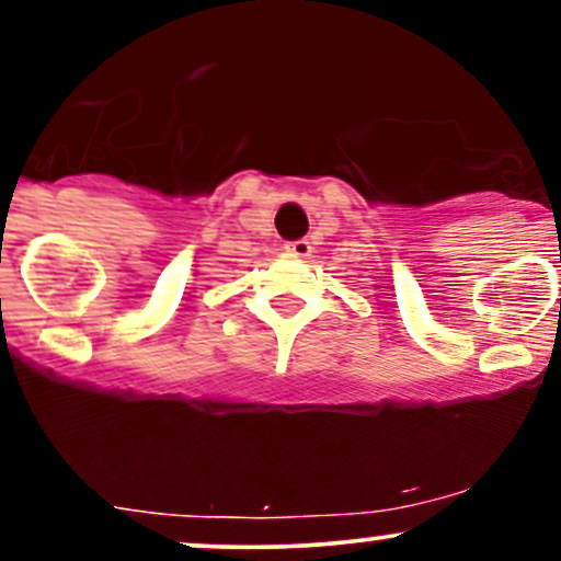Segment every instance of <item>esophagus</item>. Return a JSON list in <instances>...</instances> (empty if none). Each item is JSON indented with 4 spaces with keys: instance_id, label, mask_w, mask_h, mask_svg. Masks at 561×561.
Wrapping results in <instances>:
<instances>
[{
    "instance_id": "esophagus-1",
    "label": "esophagus",
    "mask_w": 561,
    "mask_h": 561,
    "mask_svg": "<svg viewBox=\"0 0 561 561\" xmlns=\"http://www.w3.org/2000/svg\"><path fill=\"white\" fill-rule=\"evenodd\" d=\"M285 253L289 255V259H308V255L313 253V248L308 240H295V242L285 244Z\"/></svg>"
}]
</instances>
